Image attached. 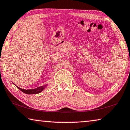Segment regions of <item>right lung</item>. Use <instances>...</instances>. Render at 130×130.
Instances as JSON below:
<instances>
[{
	"mask_svg": "<svg viewBox=\"0 0 130 130\" xmlns=\"http://www.w3.org/2000/svg\"><path fill=\"white\" fill-rule=\"evenodd\" d=\"M15 85V84H14ZM18 88L20 91H21L23 93H25L26 94H37V93H41V92H42L46 87L47 86V85H43V86H41V87H39L38 88H37L36 89H22L21 88L18 87L17 85H15Z\"/></svg>",
	"mask_w": 130,
	"mask_h": 130,
	"instance_id": "add662e5",
	"label": "right lung"
}]
</instances>
